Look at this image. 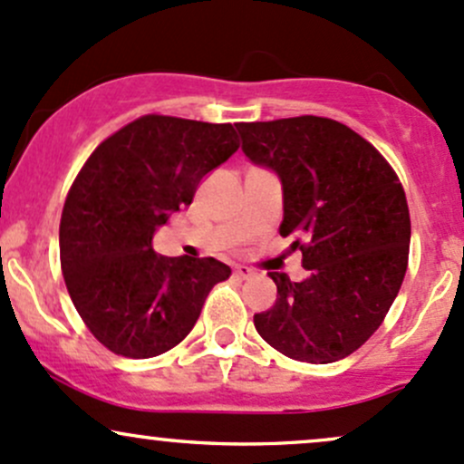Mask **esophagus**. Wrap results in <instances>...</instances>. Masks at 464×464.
<instances>
[{"instance_id":"obj_1","label":"esophagus","mask_w":464,"mask_h":464,"mask_svg":"<svg viewBox=\"0 0 464 464\" xmlns=\"http://www.w3.org/2000/svg\"><path fill=\"white\" fill-rule=\"evenodd\" d=\"M236 275H237V277H242V279H248V277H253V275H256V271H253L251 266H246V264H237Z\"/></svg>"}]
</instances>
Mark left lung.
I'll return each mask as SVG.
<instances>
[{
	"label": "left lung",
	"mask_w": 464,
	"mask_h": 464,
	"mask_svg": "<svg viewBox=\"0 0 464 464\" xmlns=\"http://www.w3.org/2000/svg\"><path fill=\"white\" fill-rule=\"evenodd\" d=\"M244 154L282 180L284 222L308 271L268 273L271 310L259 337L295 361L333 363L359 350L399 295L410 256V208L390 162L348 125L324 116L237 123Z\"/></svg>",
	"instance_id": "obj_1"
}]
</instances>
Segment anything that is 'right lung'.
<instances>
[{
	"instance_id": "right-lung-1",
	"label": "right lung",
	"mask_w": 464,
	"mask_h": 464,
	"mask_svg": "<svg viewBox=\"0 0 464 464\" xmlns=\"http://www.w3.org/2000/svg\"><path fill=\"white\" fill-rule=\"evenodd\" d=\"M231 123L147 114L92 151L59 224L61 271L76 313L114 354L150 359L180 343L208 290L231 275L213 257H165L156 228L237 151Z\"/></svg>"
}]
</instances>
